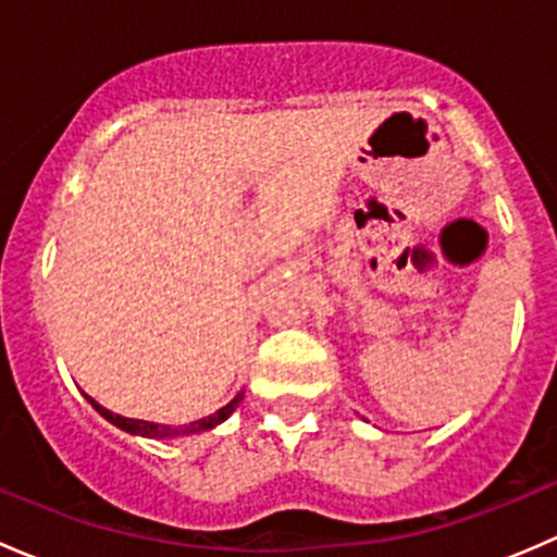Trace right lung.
<instances>
[{"label":"right lung","instance_id":"1","mask_svg":"<svg viewBox=\"0 0 557 557\" xmlns=\"http://www.w3.org/2000/svg\"><path fill=\"white\" fill-rule=\"evenodd\" d=\"M88 401H91V407L97 409V412L102 414V418L110 420V423L117 425V429L128 431V434H139V436H183V434H196V431L215 429L218 423H223V420H226L228 414H232L234 409L239 407V401H243V393H239V396L234 398V401H228L226 407H221V409H218V412H212L210 418H201V420H196V423L180 425V429H170V425H159V423H145V420L121 418V414H112L110 409H104L102 404H97V401H94V398H88Z\"/></svg>","mask_w":557,"mask_h":557}]
</instances>
